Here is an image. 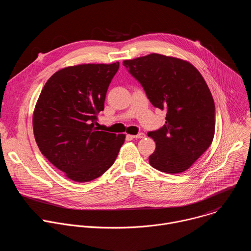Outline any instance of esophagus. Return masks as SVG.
<instances>
[{
  "label": "esophagus",
  "mask_w": 251,
  "mask_h": 251,
  "mask_svg": "<svg viewBox=\"0 0 251 251\" xmlns=\"http://www.w3.org/2000/svg\"><path fill=\"white\" fill-rule=\"evenodd\" d=\"M132 138H134V139H143V138H145L146 137V135L144 134V133H139V134H137V135H134V136H131Z\"/></svg>",
  "instance_id": "esophagus-1"
}]
</instances>
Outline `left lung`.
<instances>
[{
  "instance_id": "8db88e82",
  "label": "left lung",
  "mask_w": 251,
  "mask_h": 251,
  "mask_svg": "<svg viewBox=\"0 0 251 251\" xmlns=\"http://www.w3.org/2000/svg\"><path fill=\"white\" fill-rule=\"evenodd\" d=\"M123 65L151 103L166 109L165 124L148 133L156 145L150 164L165 174L185 172L211 146L215 134V103L204 77L189 62L156 53Z\"/></svg>"
}]
</instances>
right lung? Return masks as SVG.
I'll return each instance as SVG.
<instances>
[{"instance_id": "1", "label": "right lung", "mask_w": 251, "mask_h": 251, "mask_svg": "<svg viewBox=\"0 0 251 251\" xmlns=\"http://www.w3.org/2000/svg\"><path fill=\"white\" fill-rule=\"evenodd\" d=\"M119 69L82 64L56 72L36 102L32 125L42 154L75 182L102 176L115 161L125 135L98 129L109 83Z\"/></svg>"}]
</instances>
